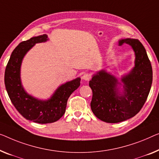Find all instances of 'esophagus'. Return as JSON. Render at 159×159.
<instances>
[{
    "label": "esophagus",
    "instance_id": "esophagus-1",
    "mask_svg": "<svg viewBox=\"0 0 159 159\" xmlns=\"http://www.w3.org/2000/svg\"><path fill=\"white\" fill-rule=\"evenodd\" d=\"M91 79V75L89 73H84V75H82V79L84 80H89Z\"/></svg>",
    "mask_w": 159,
    "mask_h": 159
}]
</instances>
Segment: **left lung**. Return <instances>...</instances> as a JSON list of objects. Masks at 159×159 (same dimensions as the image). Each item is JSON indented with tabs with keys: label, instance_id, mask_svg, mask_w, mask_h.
<instances>
[{
	"label": "left lung",
	"instance_id": "8db88e82",
	"mask_svg": "<svg viewBox=\"0 0 159 159\" xmlns=\"http://www.w3.org/2000/svg\"><path fill=\"white\" fill-rule=\"evenodd\" d=\"M128 44L135 54V66L122 75L120 81L105 70L93 75L89 86L93 91L91 110L106 123H119L134 117L145 103L153 80L152 67L146 49L138 39L118 41L119 46Z\"/></svg>",
	"mask_w": 159,
	"mask_h": 159
}]
</instances>
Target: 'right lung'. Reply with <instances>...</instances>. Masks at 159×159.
I'll return each mask as SVG.
<instances>
[{"mask_svg":"<svg viewBox=\"0 0 159 159\" xmlns=\"http://www.w3.org/2000/svg\"><path fill=\"white\" fill-rule=\"evenodd\" d=\"M48 41L43 34L23 41L12 52L5 71V86L12 103L25 119L39 124H50L60 119L66 112L69 96L80 86V78H76L58 87L51 98L41 100L28 94L20 79L23 59L36 43Z\"/></svg>","mask_w":159,"mask_h":159,"instance_id":"right-lung-1","label":"right lung"}]
</instances>
